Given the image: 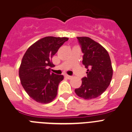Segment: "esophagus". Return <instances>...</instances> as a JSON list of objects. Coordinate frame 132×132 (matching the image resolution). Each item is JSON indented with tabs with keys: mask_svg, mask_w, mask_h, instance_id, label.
Returning a JSON list of instances; mask_svg holds the SVG:
<instances>
[{
	"mask_svg": "<svg viewBox=\"0 0 132 132\" xmlns=\"http://www.w3.org/2000/svg\"><path fill=\"white\" fill-rule=\"evenodd\" d=\"M65 77H66V78L68 79H71L72 78V76H68V75H65Z\"/></svg>",
	"mask_w": 132,
	"mask_h": 132,
	"instance_id": "obj_1",
	"label": "esophagus"
}]
</instances>
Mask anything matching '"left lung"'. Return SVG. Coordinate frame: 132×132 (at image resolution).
I'll return each instance as SVG.
<instances>
[{"label": "left lung", "instance_id": "8db88e82", "mask_svg": "<svg viewBox=\"0 0 132 132\" xmlns=\"http://www.w3.org/2000/svg\"><path fill=\"white\" fill-rule=\"evenodd\" d=\"M84 53L83 64L87 68V77L82 79L81 87L75 89L80 98L90 100L105 92L110 85L113 68L106 49L88 37H77Z\"/></svg>", "mask_w": 132, "mask_h": 132}]
</instances>
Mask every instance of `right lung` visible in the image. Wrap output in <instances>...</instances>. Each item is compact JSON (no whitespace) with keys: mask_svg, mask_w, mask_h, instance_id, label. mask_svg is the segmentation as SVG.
Segmentation results:
<instances>
[{"mask_svg":"<svg viewBox=\"0 0 132 132\" xmlns=\"http://www.w3.org/2000/svg\"><path fill=\"white\" fill-rule=\"evenodd\" d=\"M68 38L47 36L30 45L24 53L19 70L21 83L28 95L38 103H48L57 95L62 75L50 72L53 56Z\"/></svg>","mask_w":132,"mask_h":132,"instance_id":"add662e5","label":"right lung"}]
</instances>
